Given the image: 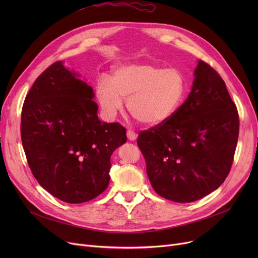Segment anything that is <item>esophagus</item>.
<instances>
[{
  "label": "esophagus",
  "instance_id": "1",
  "mask_svg": "<svg viewBox=\"0 0 258 258\" xmlns=\"http://www.w3.org/2000/svg\"><path fill=\"white\" fill-rule=\"evenodd\" d=\"M126 135H127V138H128L131 141H134V140L137 139V133L135 132V131H133V130H131V128L127 130Z\"/></svg>",
  "mask_w": 258,
  "mask_h": 258
}]
</instances>
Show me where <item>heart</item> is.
<instances>
[{
  "label": "heart",
  "mask_w": 258,
  "mask_h": 258,
  "mask_svg": "<svg viewBox=\"0 0 258 258\" xmlns=\"http://www.w3.org/2000/svg\"><path fill=\"white\" fill-rule=\"evenodd\" d=\"M95 90L107 117H115L123 98H127V110L135 119L146 125H159L178 111L185 96L186 79L177 68L131 63L114 70L111 80L100 76Z\"/></svg>",
  "instance_id": "b5f03b06"
}]
</instances>
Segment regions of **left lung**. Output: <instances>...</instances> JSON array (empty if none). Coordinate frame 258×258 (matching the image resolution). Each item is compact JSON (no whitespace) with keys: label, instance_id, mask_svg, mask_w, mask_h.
I'll return each mask as SVG.
<instances>
[{"label":"left lung","instance_id":"left-lung-1","mask_svg":"<svg viewBox=\"0 0 258 258\" xmlns=\"http://www.w3.org/2000/svg\"><path fill=\"white\" fill-rule=\"evenodd\" d=\"M195 76L174 115L137 139L155 191L177 203L198 201L223 184L239 133L237 108L221 75L199 60Z\"/></svg>","mask_w":258,"mask_h":258}]
</instances>
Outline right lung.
Here are the masks:
<instances>
[{"mask_svg": "<svg viewBox=\"0 0 258 258\" xmlns=\"http://www.w3.org/2000/svg\"><path fill=\"white\" fill-rule=\"evenodd\" d=\"M92 87L55 61L25 98L21 138L32 174L44 189L79 204L102 194L110 182L111 156L126 142V130L97 116Z\"/></svg>", "mask_w": 258, "mask_h": 258, "instance_id": "add662e5", "label": "right lung"}]
</instances>
